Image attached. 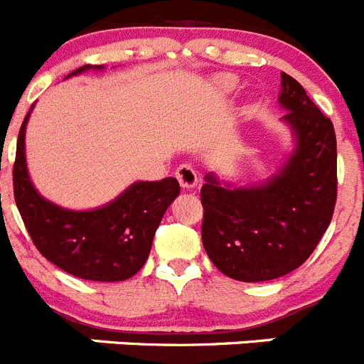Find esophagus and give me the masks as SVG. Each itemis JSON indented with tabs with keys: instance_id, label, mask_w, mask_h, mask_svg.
Segmentation results:
<instances>
[{
	"instance_id": "obj_1",
	"label": "esophagus",
	"mask_w": 364,
	"mask_h": 364,
	"mask_svg": "<svg viewBox=\"0 0 364 364\" xmlns=\"http://www.w3.org/2000/svg\"><path fill=\"white\" fill-rule=\"evenodd\" d=\"M176 178H178L179 185L183 188H193L198 185V172L190 163H181V165L176 168Z\"/></svg>"
}]
</instances>
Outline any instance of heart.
Masks as SVG:
<instances>
[{
	"instance_id": "1",
	"label": "heart",
	"mask_w": 364,
	"mask_h": 364,
	"mask_svg": "<svg viewBox=\"0 0 364 364\" xmlns=\"http://www.w3.org/2000/svg\"><path fill=\"white\" fill-rule=\"evenodd\" d=\"M226 84H230V80H228V82H226Z\"/></svg>"
}]
</instances>
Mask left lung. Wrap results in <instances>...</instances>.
<instances>
[{"label":"left lung","mask_w":364,"mask_h":364,"mask_svg":"<svg viewBox=\"0 0 364 364\" xmlns=\"http://www.w3.org/2000/svg\"><path fill=\"white\" fill-rule=\"evenodd\" d=\"M296 149L260 186L228 188L206 176L201 188L203 246L213 266L240 282L284 277L311 257L331 224L338 196V151L331 118L291 75L278 98Z\"/></svg>","instance_id":"left-lung-1"}]
</instances>
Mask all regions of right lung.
<instances>
[{"instance_id":"right-lung-1","label":"right lung","mask_w":364,"mask_h":364,"mask_svg":"<svg viewBox=\"0 0 364 364\" xmlns=\"http://www.w3.org/2000/svg\"><path fill=\"white\" fill-rule=\"evenodd\" d=\"M77 68L66 77L90 70ZM100 66H95L98 70ZM19 129L14 161V198L28 235L44 259L84 280H127L144 267L165 210L179 196L176 178L140 181L113 203L90 212H71L41 198L25 163V127Z\"/></svg>"}]
</instances>
